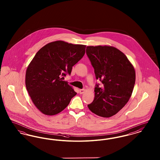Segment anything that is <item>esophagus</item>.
<instances>
[{
	"label": "esophagus",
	"instance_id": "esophagus-1",
	"mask_svg": "<svg viewBox=\"0 0 160 160\" xmlns=\"http://www.w3.org/2000/svg\"><path fill=\"white\" fill-rule=\"evenodd\" d=\"M80 94H83L84 93V92H85V89H80Z\"/></svg>",
	"mask_w": 160,
	"mask_h": 160
}]
</instances>
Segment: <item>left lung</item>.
Wrapping results in <instances>:
<instances>
[{
    "label": "left lung",
    "instance_id": "left-lung-1",
    "mask_svg": "<svg viewBox=\"0 0 160 160\" xmlns=\"http://www.w3.org/2000/svg\"><path fill=\"white\" fill-rule=\"evenodd\" d=\"M86 54L94 68L95 98L88 105L93 113L104 118L116 114L128 102L136 81V72L127 57L118 48L108 46H88Z\"/></svg>",
    "mask_w": 160,
    "mask_h": 160
}]
</instances>
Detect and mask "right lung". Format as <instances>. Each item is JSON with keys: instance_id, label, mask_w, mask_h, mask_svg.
<instances>
[{"instance_id": "right-lung-1", "label": "right lung", "mask_w": 160, "mask_h": 160, "mask_svg": "<svg viewBox=\"0 0 160 160\" xmlns=\"http://www.w3.org/2000/svg\"><path fill=\"white\" fill-rule=\"evenodd\" d=\"M86 46L63 41L50 42L36 53L28 67L25 83L34 105L46 115H54L68 106L76 92L62 80L85 53Z\"/></svg>"}]
</instances>
